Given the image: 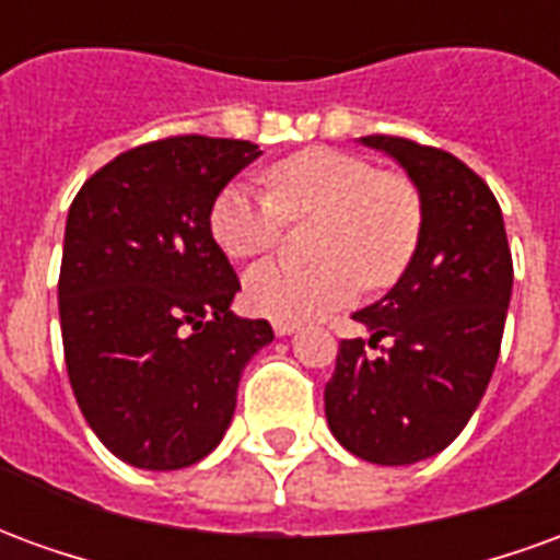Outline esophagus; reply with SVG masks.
Instances as JSON below:
<instances>
[{
  "mask_svg": "<svg viewBox=\"0 0 560 560\" xmlns=\"http://www.w3.org/2000/svg\"><path fill=\"white\" fill-rule=\"evenodd\" d=\"M272 329H276V336H293V332L300 329V324H291V320H276Z\"/></svg>",
  "mask_w": 560,
  "mask_h": 560,
  "instance_id": "obj_1",
  "label": "esophagus"
}]
</instances>
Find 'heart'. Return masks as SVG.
Instances as JSON below:
<instances>
[{"instance_id":"b5f03b06","label":"heart","mask_w":560,"mask_h":560,"mask_svg":"<svg viewBox=\"0 0 560 560\" xmlns=\"http://www.w3.org/2000/svg\"><path fill=\"white\" fill-rule=\"evenodd\" d=\"M267 191L245 183L221 188L209 207V233L233 260L269 255L288 221L320 215L317 264H260L245 276V305L272 320H312L353 303L360 291L393 288L411 267L422 236L417 185L377 171L363 155L308 147L269 164Z\"/></svg>"}]
</instances>
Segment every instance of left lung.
<instances>
[{"label":"left lung","instance_id":"8db88e82","mask_svg":"<svg viewBox=\"0 0 560 560\" xmlns=\"http://www.w3.org/2000/svg\"><path fill=\"white\" fill-rule=\"evenodd\" d=\"M363 143L389 152L420 188L422 236L396 288L353 315L372 339H341L324 405L336 441L353 456L411 465L453 444L489 387L513 255L492 188L465 161L389 135ZM365 347H377L376 357Z\"/></svg>","mask_w":560,"mask_h":560}]
</instances>
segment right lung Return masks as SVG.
I'll use <instances>...</instances> for the list:
<instances>
[{
	"mask_svg": "<svg viewBox=\"0 0 560 560\" xmlns=\"http://www.w3.org/2000/svg\"><path fill=\"white\" fill-rule=\"evenodd\" d=\"M252 140L173 135L119 152L68 209L59 324L68 381L92 432L135 468L209 456L231 425L267 320L231 312L240 279L209 233V207Z\"/></svg>",
	"mask_w": 560,
	"mask_h": 560,
	"instance_id": "right-lung-1",
	"label": "right lung"
}]
</instances>
